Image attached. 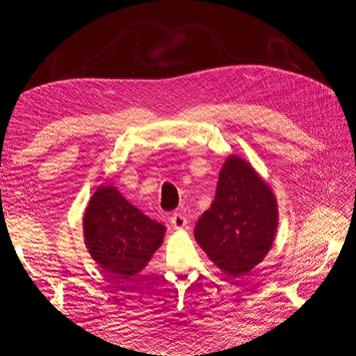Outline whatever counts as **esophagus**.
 Returning a JSON list of instances; mask_svg holds the SVG:
<instances>
[{"label":"esophagus","instance_id":"1","mask_svg":"<svg viewBox=\"0 0 356 356\" xmlns=\"http://www.w3.org/2000/svg\"><path fill=\"white\" fill-rule=\"evenodd\" d=\"M171 225L174 226V229H184L186 226V217L180 213H174L171 216Z\"/></svg>","mask_w":356,"mask_h":356}]
</instances>
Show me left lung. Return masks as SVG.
<instances>
[{"label": "left lung", "instance_id": "1", "mask_svg": "<svg viewBox=\"0 0 356 356\" xmlns=\"http://www.w3.org/2000/svg\"><path fill=\"white\" fill-rule=\"evenodd\" d=\"M277 199L245 159L229 156L218 176L214 202L194 228L195 241L226 275H246L274 243Z\"/></svg>", "mask_w": 356, "mask_h": 356}]
</instances>
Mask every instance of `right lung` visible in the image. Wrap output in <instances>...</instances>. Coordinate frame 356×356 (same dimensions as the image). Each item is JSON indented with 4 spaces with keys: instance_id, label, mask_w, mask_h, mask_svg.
Listing matches in <instances>:
<instances>
[{
    "instance_id": "add662e5",
    "label": "right lung",
    "mask_w": 356,
    "mask_h": 356,
    "mask_svg": "<svg viewBox=\"0 0 356 356\" xmlns=\"http://www.w3.org/2000/svg\"><path fill=\"white\" fill-rule=\"evenodd\" d=\"M90 255L115 280L138 274L162 245L165 226L133 207L115 186H99L84 214Z\"/></svg>"
}]
</instances>
